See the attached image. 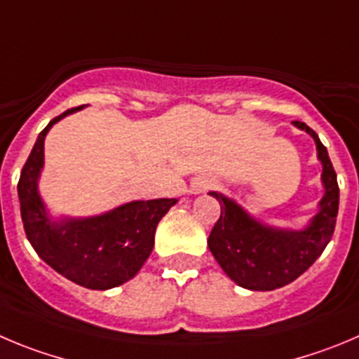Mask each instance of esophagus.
Listing matches in <instances>:
<instances>
[{
  "label": "esophagus",
  "mask_w": 359,
  "mask_h": 359,
  "mask_svg": "<svg viewBox=\"0 0 359 359\" xmlns=\"http://www.w3.org/2000/svg\"><path fill=\"white\" fill-rule=\"evenodd\" d=\"M212 184H210L209 179H198L196 182H193V186H191V191L193 193H202V191H205L207 187H210Z\"/></svg>",
  "instance_id": "esophagus-1"
}]
</instances>
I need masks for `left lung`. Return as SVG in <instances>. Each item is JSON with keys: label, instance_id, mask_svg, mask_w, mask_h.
Returning a JSON list of instances; mask_svg holds the SVG:
<instances>
[{"label": "left lung", "instance_id": "left-lung-1", "mask_svg": "<svg viewBox=\"0 0 359 359\" xmlns=\"http://www.w3.org/2000/svg\"><path fill=\"white\" fill-rule=\"evenodd\" d=\"M292 123L316 140L317 157L323 163L324 196L319 212L306 229L285 230L264 225L233 200L216 191L209 193L219 202L221 216L207 244L226 276L244 289L274 290L292 283L319 259L337 225L340 189L326 147L306 123L297 120Z\"/></svg>", "mask_w": 359, "mask_h": 359}]
</instances>
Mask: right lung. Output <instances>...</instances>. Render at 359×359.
<instances>
[{
  "instance_id": "obj_1",
  "label": "right lung",
  "mask_w": 359,
  "mask_h": 359,
  "mask_svg": "<svg viewBox=\"0 0 359 359\" xmlns=\"http://www.w3.org/2000/svg\"><path fill=\"white\" fill-rule=\"evenodd\" d=\"M67 109L39 134L18 184L25 232L36 255L67 280L92 290H108L136 276L152 253L157 223L175 198L138 200L106 214L53 221L39 195L43 140L53 123L78 111Z\"/></svg>"
}]
</instances>
